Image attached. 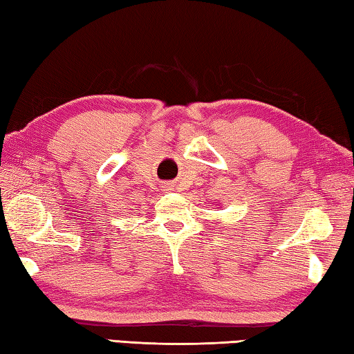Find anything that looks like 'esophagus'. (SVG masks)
<instances>
[{"label": "esophagus", "mask_w": 354, "mask_h": 354, "mask_svg": "<svg viewBox=\"0 0 354 354\" xmlns=\"http://www.w3.org/2000/svg\"><path fill=\"white\" fill-rule=\"evenodd\" d=\"M165 190H171V185H165Z\"/></svg>", "instance_id": "1"}]
</instances>
